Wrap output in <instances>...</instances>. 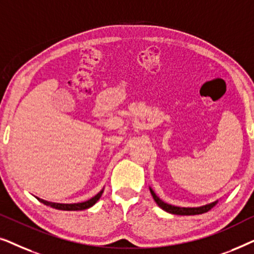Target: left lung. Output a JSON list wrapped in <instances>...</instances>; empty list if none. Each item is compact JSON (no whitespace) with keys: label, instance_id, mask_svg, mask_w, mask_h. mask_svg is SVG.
<instances>
[{"label":"left lung","instance_id":"obj_1","mask_svg":"<svg viewBox=\"0 0 254 254\" xmlns=\"http://www.w3.org/2000/svg\"><path fill=\"white\" fill-rule=\"evenodd\" d=\"M149 190H150L151 195H152V197H154L155 202L158 204V207H161L163 210L166 211V213L175 214V215L203 214V213H207V211H209L211 208H214L218 202V200H216V201H214V202L207 203V204H204V206H201V207H177V206H173V204H169V203L164 202V201H162L157 195H156V193L152 190L151 187H149Z\"/></svg>","mask_w":254,"mask_h":254}]
</instances>
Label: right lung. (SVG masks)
Returning a JSON list of instances; mask_svg holds the SVG:
<instances>
[{"mask_svg":"<svg viewBox=\"0 0 254 254\" xmlns=\"http://www.w3.org/2000/svg\"><path fill=\"white\" fill-rule=\"evenodd\" d=\"M103 192H104V189L100 190L98 194H96L95 196L91 197L90 200L84 201V202H78V203H58V202H51V201L40 199V197L38 196L36 197L40 201L41 203L46 204V206H50L52 208H55V209H59V210H84V209H88L90 207H92L93 204L100 199Z\"/></svg>","mask_w":254,"mask_h":254,"instance_id":"right-lung-1","label":"right lung"}]
</instances>
